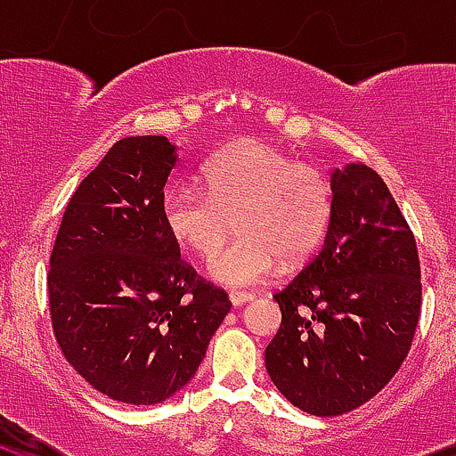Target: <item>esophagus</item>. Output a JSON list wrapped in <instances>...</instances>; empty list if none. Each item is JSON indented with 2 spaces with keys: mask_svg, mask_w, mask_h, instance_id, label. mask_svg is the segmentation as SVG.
<instances>
[{
  "mask_svg": "<svg viewBox=\"0 0 456 456\" xmlns=\"http://www.w3.org/2000/svg\"><path fill=\"white\" fill-rule=\"evenodd\" d=\"M229 300H232L233 306H242L254 300V296L251 293H229Z\"/></svg>",
  "mask_w": 456,
  "mask_h": 456,
  "instance_id": "obj_1",
  "label": "esophagus"
}]
</instances>
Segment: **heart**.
I'll use <instances>...</instances> for the list:
<instances>
[{
	"label": "heart",
	"instance_id": "heart-1",
	"mask_svg": "<svg viewBox=\"0 0 456 456\" xmlns=\"http://www.w3.org/2000/svg\"><path fill=\"white\" fill-rule=\"evenodd\" d=\"M202 178L205 190L174 185L165 191L163 223L178 242L209 257L236 218L238 240L209 262V275L224 287L265 282L280 257L309 256L329 224V181L269 142H236L207 165Z\"/></svg>",
	"mask_w": 456,
	"mask_h": 456
}]
</instances>
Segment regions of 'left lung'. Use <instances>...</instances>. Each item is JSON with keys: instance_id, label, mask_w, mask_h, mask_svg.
Listing matches in <instances>:
<instances>
[{"instance_id": "obj_1", "label": "left lung", "mask_w": 456, "mask_h": 456, "mask_svg": "<svg viewBox=\"0 0 456 456\" xmlns=\"http://www.w3.org/2000/svg\"><path fill=\"white\" fill-rule=\"evenodd\" d=\"M330 191L324 242L273 296L282 324L265 351L275 388L315 417L355 411L393 379L421 309L415 236L379 174L348 163Z\"/></svg>"}]
</instances>
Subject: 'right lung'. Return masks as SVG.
<instances>
[{
	"instance_id": "1",
	"label": "right lung",
	"mask_w": 456,
	"mask_h": 456,
	"mask_svg": "<svg viewBox=\"0 0 456 456\" xmlns=\"http://www.w3.org/2000/svg\"><path fill=\"white\" fill-rule=\"evenodd\" d=\"M176 160L167 136L114 142L72 194L50 256V315L68 364L134 406L176 395L232 309L181 260L163 223Z\"/></svg>"
}]
</instances>
